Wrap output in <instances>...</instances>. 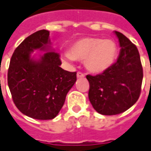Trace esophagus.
I'll return each instance as SVG.
<instances>
[{
    "label": "esophagus",
    "mask_w": 151,
    "mask_h": 151,
    "mask_svg": "<svg viewBox=\"0 0 151 151\" xmlns=\"http://www.w3.org/2000/svg\"><path fill=\"white\" fill-rule=\"evenodd\" d=\"M76 76H77L78 78H82V77H85V75L82 73V72H77V74H76Z\"/></svg>",
    "instance_id": "obj_1"
}]
</instances>
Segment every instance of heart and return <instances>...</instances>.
I'll return each mask as SVG.
<instances>
[{
	"label": "heart",
	"mask_w": 151,
	"mask_h": 151,
	"mask_svg": "<svg viewBox=\"0 0 151 151\" xmlns=\"http://www.w3.org/2000/svg\"><path fill=\"white\" fill-rule=\"evenodd\" d=\"M117 52V44L113 40L88 37L73 42L69 53L64 54V58L69 61L84 60L86 69L99 74L104 72L113 65Z\"/></svg>",
	"instance_id": "obj_1"
}]
</instances>
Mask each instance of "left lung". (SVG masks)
Listing matches in <instances>:
<instances>
[{
    "instance_id": "8db88e82",
    "label": "left lung",
    "mask_w": 151,
    "mask_h": 151,
    "mask_svg": "<svg viewBox=\"0 0 151 151\" xmlns=\"http://www.w3.org/2000/svg\"><path fill=\"white\" fill-rule=\"evenodd\" d=\"M120 53L109 70L96 76L87 75L89 99L93 108L103 115L125 112L140 97L143 69L138 49L125 35L117 31Z\"/></svg>"
}]
</instances>
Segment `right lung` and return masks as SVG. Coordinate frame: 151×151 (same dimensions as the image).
Here are the masks:
<instances>
[{
  "mask_svg": "<svg viewBox=\"0 0 151 151\" xmlns=\"http://www.w3.org/2000/svg\"><path fill=\"white\" fill-rule=\"evenodd\" d=\"M50 43L47 30H39L27 37L14 50L7 75L17 109L38 120H49L58 115L76 81V72L60 67V55L49 49ZM36 49L47 52L34 59L31 53Z\"/></svg>",
  "mask_w": 151,
  "mask_h": 151,
  "instance_id": "add662e5",
  "label": "right lung"
}]
</instances>
